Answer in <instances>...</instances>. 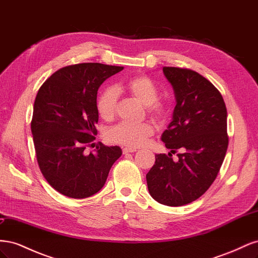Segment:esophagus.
Masks as SVG:
<instances>
[{
  "mask_svg": "<svg viewBox=\"0 0 258 258\" xmlns=\"http://www.w3.org/2000/svg\"><path fill=\"white\" fill-rule=\"evenodd\" d=\"M137 152V148L135 147H124L122 150V153L123 154H128V153H135Z\"/></svg>",
  "mask_w": 258,
  "mask_h": 258,
  "instance_id": "1",
  "label": "esophagus"
}]
</instances>
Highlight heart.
Wrapping results in <instances>:
<instances>
[{"label": "heart", "instance_id": "obj_1", "mask_svg": "<svg viewBox=\"0 0 258 258\" xmlns=\"http://www.w3.org/2000/svg\"><path fill=\"white\" fill-rule=\"evenodd\" d=\"M123 88L130 95L145 105L147 115L159 123L166 122L169 110L165 103L158 101L159 90L153 80L145 75L131 77L123 84ZM118 95L115 89L106 88L100 93L97 100V111L101 118L112 120L117 111ZM154 134V127L151 122L140 123L120 122L107 131V140L112 143L139 147L145 144L147 139Z\"/></svg>", "mask_w": 258, "mask_h": 258}]
</instances>
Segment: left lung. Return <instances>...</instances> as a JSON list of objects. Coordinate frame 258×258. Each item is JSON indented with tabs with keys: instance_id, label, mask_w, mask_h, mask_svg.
Segmentation results:
<instances>
[{
	"instance_id": "1",
	"label": "left lung",
	"mask_w": 258,
	"mask_h": 258,
	"mask_svg": "<svg viewBox=\"0 0 258 258\" xmlns=\"http://www.w3.org/2000/svg\"><path fill=\"white\" fill-rule=\"evenodd\" d=\"M176 105L161 141L179 153L157 154L146 174L151 196L159 204L179 207L197 200L212 185L228 147L227 110L215 86L189 69L163 67Z\"/></svg>"
}]
</instances>
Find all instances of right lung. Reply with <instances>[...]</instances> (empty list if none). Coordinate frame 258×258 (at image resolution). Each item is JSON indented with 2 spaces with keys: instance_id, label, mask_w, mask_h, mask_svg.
<instances>
[{
  "instance_id": "1",
  "label": "right lung",
  "mask_w": 258,
  "mask_h": 258,
  "mask_svg": "<svg viewBox=\"0 0 258 258\" xmlns=\"http://www.w3.org/2000/svg\"><path fill=\"white\" fill-rule=\"evenodd\" d=\"M122 69L102 63L68 66L38 89L31 121L37 163L48 184L67 197L83 199L98 192L122 154L119 146L100 142L95 153L85 152L98 134V89Z\"/></svg>"
}]
</instances>
